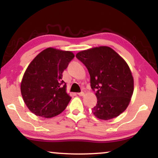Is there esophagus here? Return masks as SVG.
Listing matches in <instances>:
<instances>
[{
  "label": "esophagus",
  "instance_id": "esophagus-1",
  "mask_svg": "<svg viewBox=\"0 0 158 158\" xmlns=\"http://www.w3.org/2000/svg\"><path fill=\"white\" fill-rule=\"evenodd\" d=\"M77 95H78V96H83L84 95H85V94H84V92L81 91V92L78 93V94H77Z\"/></svg>",
  "mask_w": 158,
  "mask_h": 158
}]
</instances>
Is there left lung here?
<instances>
[{
    "label": "left lung",
    "instance_id": "left-lung-1",
    "mask_svg": "<svg viewBox=\"0 0 158 158\" xmlns=\"http://www.w3.org/2000/svg\"><path fill=\"white\" fill-rule=\"evenodd\" d=\"M76 57L87 68L90 87L96 91L94 115L109 120L124 112L134 91L133 77L124 59L109 47L81 51Z\"/></svg>",
    "mask_w": 158,
    "mask_h": 158
}]
</instances>
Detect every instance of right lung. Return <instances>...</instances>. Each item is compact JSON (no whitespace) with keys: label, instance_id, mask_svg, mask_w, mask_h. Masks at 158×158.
Returning <instances> with one entry per match:
<instances>
[{"label":"right lung","instance_id":"obj_1","mask_svg":"<svg viewBox=\"0 0 158 158\" xmlns=\"http://www.w3.org/2000/svg\"><path fill=\"white\" fill-rule=\"evenodd\" d=\"M74 57L71 52L47 48L32 60L21 83L23 99L32 113L51 118L65 109L71 97L62 73Z\"/></svg>","mask_w":158,"mask_h":158}]
</instances>
